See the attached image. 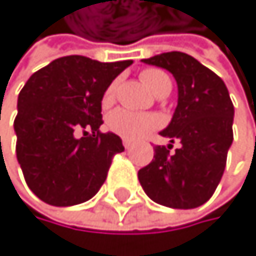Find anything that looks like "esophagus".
Listing matches in <instances>:
<instances>
[{"instance_id": "obj_1", "label": "esophagus", "mask_w": 256, "mask_h": 256, "mask_svg": "<svg viewBox=\"0 0 256 256\" xmlns=\"http://www.w3.org/2000/svg\"><path fill=\"white\" fill-rule=\"evenodd\" d=\"M123 147H125V148H131V147H133V142H131V140H128V139H123Z\"/></svg>"}]
</instances>
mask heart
Listing matches in <instances>:
<instances>
[{"label":"heart","instance_id":"heart-1","mask_svg":"<svg viewBox=\"0 0 256 256\" xmlns=\"http://www.w3.org/2000/svg\"><path fill=\"white\" fill-rule=\"evenodd\" d=\"M140 80H142L148 90H152L155 94L163 88L166 85H171L170 77H168L163 71L155 70V68H148L140 72ZM116 90H117V84L112 82L102 94V106L109 108L110 104L116 100ZM106 125L109 131H112L114 134H117L123 139H130V140H136L147 136L148 133H152L154 130L160 126V118L154 114H136L126 109H116L112 110Z\"/></svg>","mask_w":256,"mask_h":256}]
</instances>
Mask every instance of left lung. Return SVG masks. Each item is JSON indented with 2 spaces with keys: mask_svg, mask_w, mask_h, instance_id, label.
<instances>
[{
  "mask_svg": "<svg viewBox=\"0 0 256 256\" xmlns=\"http://www.w3.org/2000/svg\"><path fill=\"white\" fill-rule=\"evenodd\" d=\"M164 68L177 82L179 100L163 138L181 147L170 154L156 146L152 163L139 170L138 177L152 201L172 209L198 208L216 192L226 166L232 142L234 108L225 82L184 52H166L142 60Z\"/></svg>",
  "mask_w": 256,
  "mask_h": 256,
  "instance_id": "left-lung-1",
  "label": "left lung"
}]
</instances>
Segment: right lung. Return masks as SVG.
<instances>
[{
  "label": "right lung",
  "instance_id": "1",
  "mask_svg": "<svg viewBox=\"0 0 256 256\" xmlns=\"http://www.w3.org/2000/svg\"><path fill=\"white\" fill-rule=\"evenodd\" d=\"M131 63L62 56L22 88L14 120L16 154L39 200L66 208L98 193L114 155L125 150L117 134L100 131L102 94Z\"/></svg>",
  "mask_w": 256,
  "mask_h": 256
}]
</instances>
